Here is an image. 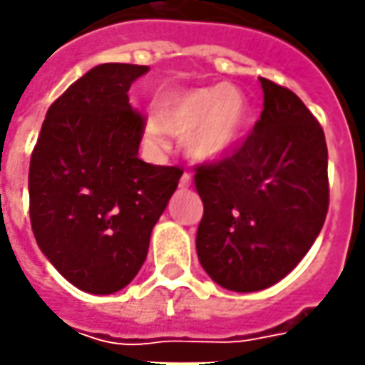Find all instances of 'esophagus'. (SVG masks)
I'll use <instances>...</instances> for the list:
<instances>
[{
  "label": "esophagus",
  "instance_id": "obj_1",
  "mask_svg": "<svg viewBox=\"0 0 365 365\" xmlns=\"http://www.w3.org/2000/svg\"><path fill=\"white\" fill-rule=\"evenodd\" d=\"M190 182H192L190 175H188V173H182V177H180V182H178V187L188 188V187H190Z\"/></svg>",
  "mask_w": 365,
  "mask_h": 365
}]
</instances>
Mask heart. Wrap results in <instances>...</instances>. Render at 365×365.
Segmentation results:
<instances>
[{"label":"heart","mask_w":365,"mask_h":365,"mask_svg":"<svg viewBox=\"0 0 365 365\" xmlns=\"http://www.w3.org/2000/svg\"><path fill=\"white\" fill-rule=\"evenodd\" d=\"M249 124V102L235 86L188 90L166 98L158 122L146 124V136L165 144L166 132L187 136V150L202 163L221 160L241 144Z\"/></svg>","instance_id":"1"}]
</instances>
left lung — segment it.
I'll use <instances>...</instances> for the list:
<instances>
[{
    "label": "left lung",
    "mask_w": 365,
    "mask_h": 365,
    "mask_svg": "<svg viewBox=\"0 0 365 365\" xmlns=\"http://www.w3.org/2000/svg\"><path fill=\"white\" fill-rule=\"evenodd\" d=\"M263 112L233 154L197 166L205 212L202 269L239 293L267 289L297 267L329 207L324 128L291 90L259 78Z\"/></svg>",
    "instance_id": "8db88e82"
}]
</instances>
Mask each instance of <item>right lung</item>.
<instances>
[{
  "label": "right lung",
  "instance_id": "right-lung-1",
  "mask_svg": "<svg viewBox=\"0 0 365 365\" xmlns=\"http://www.w3.org/2000/svg\"><path fill=\"white\" fill-rule=\"evenodd\" d=\"M148 66L100 63L48 110L29 163V219L41 253L78 289L108 295L143 267L178 166L138 158L144 118L128 104Z\"/></svg>",
  "mask_w": 365,
  "mask_h": 365
}]
</instances>
